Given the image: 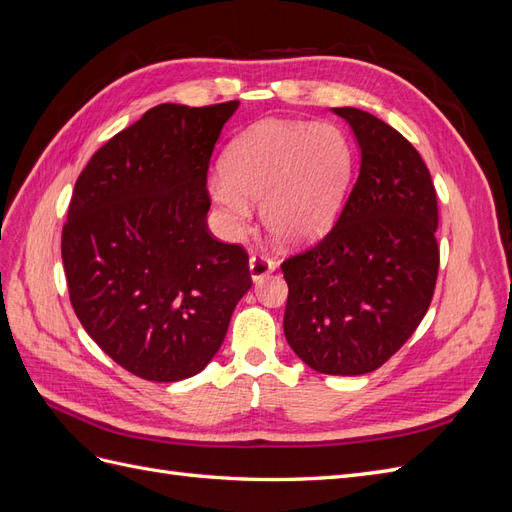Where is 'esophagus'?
Masks as SVG:
<instances>
[{
  "instance_id": "1",
  "label": "esophagus",
  "mask_w": 512,
  "mask_h": 512,
  "mask_svg": "<svg viewBox=\"0 0 512 512\" xmlns=\"http://www.w3.org/2000/svg\"><path fill=\"white\" fill-rule=\"evenodd\" d=\"M273 271H275V262L269 256H265V254H252V258H250V275H252L254 282L265 280V277L271 275Z\"/></svg>"
}]
</instances>
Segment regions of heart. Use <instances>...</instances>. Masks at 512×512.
I'll return each mask as SVG.
<instances>
[{"instance_id":"b5f03b06","label":"heart","mask_w":512,"mask_h":512,"mask_svg":"<svg viewBox=\"0 0 512 512\" xmlns=\"http://www.w3.org/2000/svg\"><path fill=\"white\" fill-rule=\"evenodd\" d=\"M222 173L227 183H211V198L232 226L250 220L247 200H262L269 235L297 245L333 224L352 175V147L327 121H265L230 145Z\"/></svg>"}]
</instances>
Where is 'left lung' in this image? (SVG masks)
<instances>
[{"instance_id": "left-lung-1", "label": "left lung", "mask_w": 512, "mask_h": 512, "mask_svg": "<svg viewBox=\"0 0 512 512\" xmlns=\"http://www.w3.org/2000/svg\"><path fill=\"white\" fill-rule=\"evenodd\" d=\"M361 149V170L337 224L282 262L284 333L320 374L384 365L427 314L438 280V198L418 151L389 123L333 108Z\"/></svg>"}]
</instances>
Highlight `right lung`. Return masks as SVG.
<instances>
[{
  "mask_svg": "<svg viewBox=\"0 0 512 512\" xmlns=\"http://www.w3.org/2000/svg\"><path fill=\"white\" fill-rule=\"evenodd\" d=\"M237 106H153L76 179L61 232L70 303L89 337L143 380L203 371L252 288L247 252L207 226L209 160Z\"/></svg>",
  "mask_w": 512,
  "mask_h": 512,
  "instance_id": "obj_1",
  "label": "right lung"
}]
</instances>
